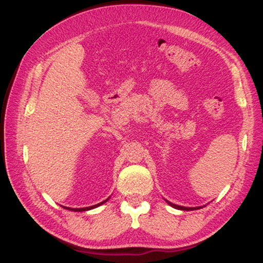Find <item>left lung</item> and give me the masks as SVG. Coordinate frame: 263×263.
I'll return each mask as SVG.
<instances>
[{
	"instance_id": "obj_1",
	"label": "left lung",
	"mask_w": 263,
	"mask_h": 263,
	"mask_svg": "<svg viewBox=\"0 0 263 263\" xmlns=\"http://www.w3.org/2000/svg\"><path fill=\"white\" fill-rule=\"evenodd\" d=\"M168 204L170 205V206H173L174 209H177V210H184V211H192V210H197V209H201V207H183V206H177V205H175V204H172V202H169V201H167Z\"/></svg>"
}]
</instances>
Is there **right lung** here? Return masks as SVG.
<instances>
[{
	"label": "right lung",
	"mask_w": 263,
	"mask_h": 263,
	"mask_svg": "<svg viewBox=\"0 0 263 263\" xmlns=\"http://www.w3.org/2000/svg\"><path fill=\"white\" fill-rule=\"evenodd\" d=\"M107 200H108V199H107ZM107 200H105V201H102L101 204H103V202H106ZM101 204H98V205H94V206H90V207H83V209H70V207H64V209H68V210H71V211H75V212H82V211H87V210H91V209H94V207H98V206H100Z\"/></svg>",
	"instance_id": "right-lung-1"
}]
</instances>
